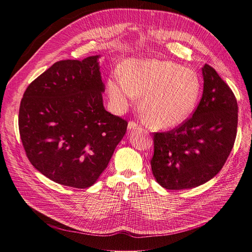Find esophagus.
I'll list each match as a JSON object with an SVG mask.
<instances>
[{"label":"esophagus","mask_w":252,"mask_h":252,"mask_svg":"<svg viewBox=\"0 0 252 252\" xmlns=\"http://www.w3.org/2000/svg\"><path fill=\"white\" fill-rule=\"evenodd\" d=\"M140 126H139V124L138 123H135V122H133V121H130L128 123V129L129 130H133V129H138Z\"/></svg>","instance_id":"34e87169"}]
</instances>
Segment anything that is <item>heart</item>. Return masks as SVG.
<instances>
[{
	"mask_svg": "<svg viewBox=\"0 0 252 252\" xmlns=\"http://www.w3.org/2000/svg\"><path fill=\"white\" fill-rule=\"evenodd\" d=\"M107 91L116 107L124 110L143 95L141 107L150 123L171 128L193 112L201 94V81L193 70L156 59L129 60L123 74L107 81Z\"/></svg>",
	"mask_w": 252,
	"mask_h": 252,
	"instance_id": "1",
	"label": "heart"
}]
</instances>
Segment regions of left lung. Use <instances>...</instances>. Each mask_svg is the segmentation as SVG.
Instances as JSON below:
<instances>
[{
    "label": "left lung",
    "mask_w": 252,
    "mask_h": 252,
    "mask_svg": "<svg viewBox=\"0 0 252 252\" xmlns=\"http://www.w3.org/2000/svg\"><path fill=\"white\" fill-rule=\"evenodd\" d=\"M204 89L192 117L154 135V177L169 190L194 188L220 172L229 157L238 128V103L229 86L207 64Z\"/></svg>",
    "instance_id": "left-lung-1"
}]
</instances>
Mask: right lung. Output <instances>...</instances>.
<instances>
[{
  "mask_svg": "<svg viewBox=\"0 0 252 252\" xmlns=\"http://www.w3.org/2000/svg\"><path fill=\"white\" fill-rule=\"evenodd\" d=\"M98 59L55 63L21 101L19 129L28 159L64 186H93L127 129V121L104 108Z\"/></svg>",
  "mask_w": 252,
  "mask_h": 252,
  "instance_id": "1",
  "label": "right lung"
}]
</instances>
